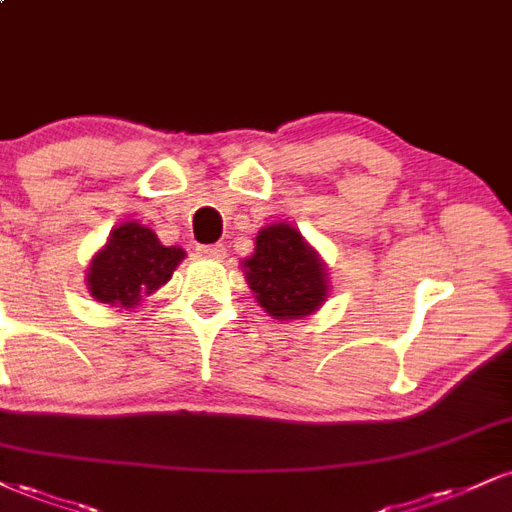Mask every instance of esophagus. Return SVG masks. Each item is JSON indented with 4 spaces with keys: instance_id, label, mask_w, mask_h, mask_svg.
Listing matches in <instances>:
<instances>
[{
    "instance_id": "obj_1",
    "label": "esophagus",
    "mask_w": 512,
    "mask_h": 512,
    "mask_svg": "<svg viewBox=\"0 0 512 512\" xmlns=\"http://www.w3.org/2000/svg\"><path fill=\"white\" fill-rule=\"evenodd\" d=\"M197 252H200V257H207V260H224L226 255V248L221 243L217 245H197Z\"/></svg>"
}]
</instances>
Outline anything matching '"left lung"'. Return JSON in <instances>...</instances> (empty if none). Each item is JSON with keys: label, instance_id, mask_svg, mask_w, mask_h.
<instances>
[{"label": "left lung", "instance_id": "8db88e82", "mask_svg": "<svg viewBox=\"0 0 512 512\" xmlns=\"http://www.w3.org/2000/svg\"><path fill=\"white\" fill-rule=\"evenodd\" d=\"M255 300L274 319H303L329 295V276L319 252L293 224H269L255 238V252L243 260Z\"/></svg>", "mask_w": 512, "mask_h": 512}]
</instances>
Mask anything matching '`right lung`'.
<instances>
[{
	"label": "right lung",
	"instance_id": "1",
	"mask_svg": "<svg viewBox=\"0 0 512 512\" xmlns=\"http://www.w3.org/2000/svg\"><path fill=\"white\" fill-rule=\"evenodd\" d=\"M186 257L178 245H162L140 221H123L92 255L85 283L97 303L133 310L171 279Z\"/></svg>",
	"mask_w": 512,
	"mask_h": 512
}]
</instances>
